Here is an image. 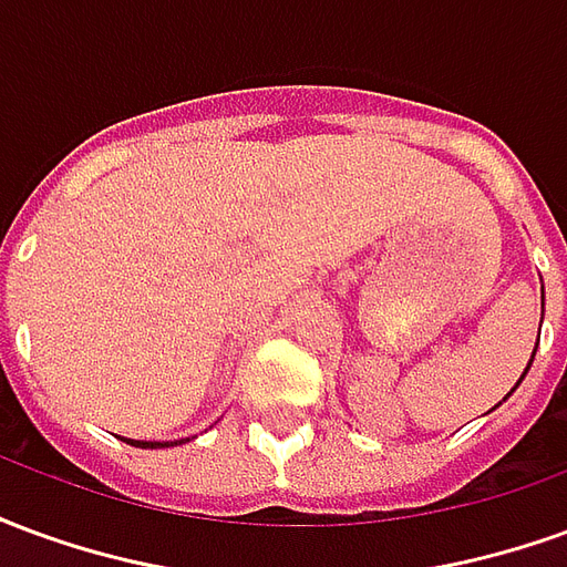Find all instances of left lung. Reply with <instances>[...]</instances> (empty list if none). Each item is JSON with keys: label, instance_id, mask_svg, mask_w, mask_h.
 I'll return each instance as SVG.
<instances>
[{"label": "left lung", "instance_id": "1", "mask_svg": "<svg viewBox=\"0 0 567 567\" xmlns=\"http://www.w3.org/2000/svg\"><path fill=\"white\" fill-rule=\"evenodd\" d=\"M537 337H540V333H537ZM535 352H537V346H535ZM535 352H532V361H535ZM532 361H528V368H532ZM528 368H525V373H528ZM525 373H523V377H519V382L525 380ZM519 382H516V385H513V389H511V394L516 392V389H519ZM511 394H507V398H511ZM495 406H498V404H495Z\"/></svg>", "mask_w": 567, "mask_h": 567}]
</instances>
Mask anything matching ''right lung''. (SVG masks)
<instances>
[{"label": "right lung", "mask_w": 567, "mask_h": 567, "mask_svg": "<svg viewBox=\"0 0 567 567\" xmlns=\"http://www.w3.org/2000/svg\"><path fill=\"white\" fill-rule=\"evenodd\" d=\"M136 446H142V450H163V446H173V440H166V443H157V440H133ZM182 443V440H178Z\"/></svg>", "instance_id": "add662e5"}]
</instances>
